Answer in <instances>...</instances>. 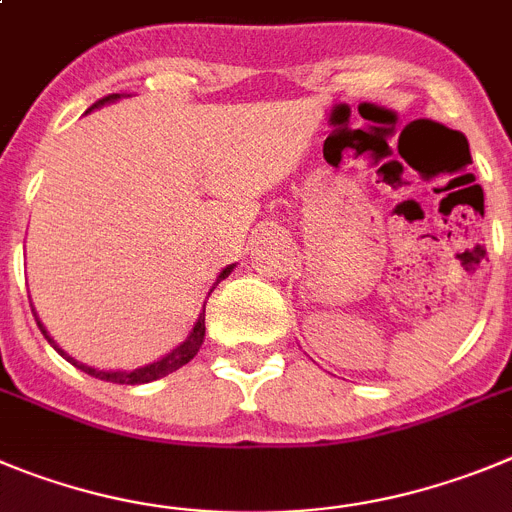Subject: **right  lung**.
Wrapping results in <instances>:
<instances>
[{
    "mask_svg": "<svg viewBox=\"0 0 512 512\" xmlns=\"http://www.w3.org/2000/svg\"><path fill=\"white\" fill-rule=\"evenodd\" d=\"M114 99H119V94L104 96V99L96 101L94 107H101V104H107V101H114ZM94 107H91V109H94ZM232 267L234 265L224 267L222 275L216 278L214 285L222 283V280L227 278L229 273H232ZM211 290H214V288H211ZM32 313H35V311H32ZM38 326H40V331H43V334H45V339H48V342L53 344V347L58 349V352H61L63 357H66L73 367H78V370H84L86 375L99 377V380H107V382H119V385H142V382L160 380V377L170 375V372H176L178 367L188 365V362H191V359L196 357V352H199V349H201V342H204V334H206V308H204V311H201L199 321H196V326H193V331H191V334H188V339L181 344V347L173 349V352H170L168 357L158 359V362H153V365H145V367H140V370H132V372H101V370H94V367L81 365V362H76V359H73V357H68V354L63 352V349L58 347V344H55L53 339H50L48 331L43 329V324H40V321H38Z\"/></svg>",
    "mask_w": 512,
    "mask_h": 512,
    "instance_id": "add662e5",
    "label": "right lung"
}]
</instances>
